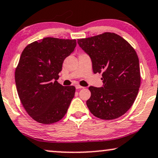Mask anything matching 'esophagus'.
<instances>
[{
	"instance_id": "esophagus-1",
	"label": "esophagus",
	"mask_w": 158,
	"mask_h": 158,
	"mask_svg": "<svg viewBox=\"0 0 158 158\" xmlns=\"http://www.w3.org/2000/svg\"><path fill=\"white\" fill-rule=\"evenodd\" d=\"M75 88H76V89H83V87L81 86V85H76Z\"/></svg>"
}]
</instances>
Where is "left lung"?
Segmentation results:
<instances>
[{
	"label": "left lung",
	"mask_w": 158,
	"mask_h": 158,
	"mask_svg": "<svg viewBox=\"0 0 158 158\" xmlns=\"http://www.w3.org/2000/svg\"><path fill=\"white\" fill-rule=\"evenodd\" d=\"M77 44L90 56L94 73L102 76V87L89 88L87 107L102 119L120 117L133 106L141 84L135 50L119 35L110 32L77 40Z\"/></svg>",
	"instance_id": "left-lung-1"
}]
</instances>
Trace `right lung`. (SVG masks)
I'll return each instance as SVG.
<instances>
[{"instance_id":"add662e5","label":"right lung","mask_w":158,"mask_h":158,"mask_svg":"<svg viewBox=\"0 0 158 158\" xmlns=\"http://www.w3.org/2000/svg\"><path fill=\"white\" fill-rule=\"evenodd\" d=\"M75 40L46 37L25 48L15 69L19 100L33 119L41 124L58 122L67 114L75 87L58 83L62 64L76 47Z\"/></svg>"}]
</instances>
